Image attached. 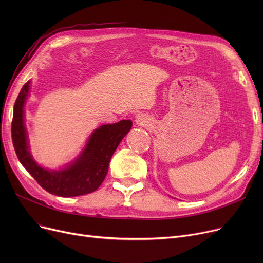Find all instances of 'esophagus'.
<instances>
[{
  "label": "esophagus",
  "instance_id": "34e87169",
  "mask_svg": "<svg viewBox=\"0 0 263 263\" xmlns=\"http://www.w3.org/2000/svg\"><path fill=\"white\" fill-rule=\"evenodd\" d=\"M135 121L137 124H140V126H144V124H146V122H147V119L144 115L141 114V115H137L135 117Z\"/></svg>",
  "mask_w": 263,
  "mask_h": 263
}]
</instances>
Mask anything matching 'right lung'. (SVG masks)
<instances>
[{
	"mask_svg": "<svg viewBox=\"0 0 263 263\" xmlns=\"http://www.w3.org/2000/svg\"><path fill=\"white\" fill-rule=\"evenodd\" d=\"M30 81L21 88L13 106L11 137L16 155L24 168L37 183L50 194L73 197L88 194L98 189L108 171V164L119 143L130 129L131 120H120L113 124H103L93 131L81 156L63 171H48L33 160L27 146L23 121V107L29 93Z\"/></svg>",
	"mask_w": 263,
	"mask_h": 263,
	"instance_id": "add662e5",
	"label": "right lung"
}]
</instances>
